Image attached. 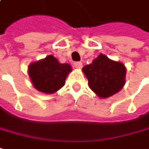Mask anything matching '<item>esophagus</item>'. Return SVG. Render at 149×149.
I'll list each match as a JSON object with an SVG mask.
<instances>
[{
	"label": "esophagus",
	"mask_w": 149,
	"mask_h": 149,
	"mask_svg": "<svg viewBox=\"0 0 149 149\" xmlns=\"http://www.w3.org/2000/svg\"><path fill=\"white\" fill-rule=\"evenodd\" d=\"M73 65L77 69H81L82 68V63L81 62H75Z\"/></svg>",
	"instance_id": "34e87169"
}]
</instances>
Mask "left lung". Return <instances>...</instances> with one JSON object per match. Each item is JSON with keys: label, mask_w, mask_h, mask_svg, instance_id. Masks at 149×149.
<instances>
[{"label": "left lung", "mask_w": 149, "mask_h": 149, "mask_svg": "<svg viewBox=\"0 0 149 149\" xmlns=\"http://www.w3.org/2000/svg\"><path fill=\"white\" fill-rule=\"evenodd\" d=\"M88 86L101 99H107L119 92L125 83L126 68L121 62L110 59L100 54L91 64L83 67Z\"/></svg>", "instance_id": "obj_1"}]
</instances>
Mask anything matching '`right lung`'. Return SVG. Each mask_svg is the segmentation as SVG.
Instances as JSON below:
<instances>
[{"label":"right lung","instance_id":"1","mask_svg":"<svg viewBox=\"0 0 149 149\" xmlns=\"http://www.w3.org/2000/svg\"><path fill=\"white\" fill-rule=\"evenodd\" d=\"M72 71L68 63H61L53 55L32 62L29 64L28 73L32 86L44 94H54L65 84L68 75Z\"/></svg>","mask_w":149,"mask_h":149}]
</instances>
